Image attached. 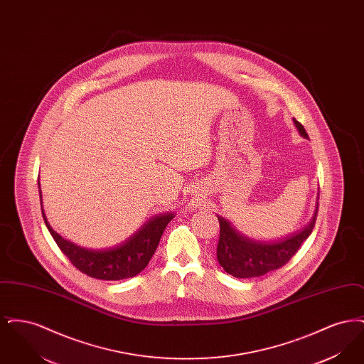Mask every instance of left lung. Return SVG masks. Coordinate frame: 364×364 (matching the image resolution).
I'll return each mask as SVG.
<instances>
[{"label": "left lung", "mask_w": 364, "mask_h": 364, "mask_svg": "<svg viewBox=\"0 0 364 364\" xmlns=\"http://www.w3.org/2000/svg\"><path fill=\"white\" fill-rule=\"evenodd\" d=\"M294 125L303 138L309 139L304 127L294 119ZM319 199V193H318ZM318 205L309 225L297 233H292L276 242H258L240 233L224 217L218 215L220 240L217 245V259L228 274L236 278L260 277L269 272L277 270L297 252L315 226Z\"/></svg>", "instance_id": "1"}]
</instances>
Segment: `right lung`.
<instances>
[{
  "label": "right lung",
  "instance_id": "add662e5",
  "mask_svg": "<svg viewBox=\"0 0 364 364\" xmlns=\"http://www.w3.org/2000/svg\"><path fill=\"white\" fill-rule=\"evenodd\" d=\"M39 184V181H38ZM42 208V195H41ZM42 215L50 235L57 242L58 248L67 255L72 264L87 274L88 277L119 281L124 278L135 277L153 258L159 239L166 225L173 220L174 213L158 214L149 220L144 225L132 235L128 240L105 250H90L83 248L75 242L65 240L57 232L53 230L43 208Z\"/></svg>",
  "mask_w": 364,
  "mask_h": 364
}]
</instances>
